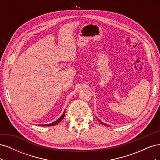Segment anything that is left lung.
I'll return each instance as SVG.
<instances>
[{"label":"left lung","mask_w":160,"mask_h":160,"mask_svg":"<svg viewBox=\"0 0 160 160\" xmlns=\"http://www.w3.org/2000/svg\"><path fill=\"white\" fill-rule=\"evenodd\" d=\"M98 120H99V119H98ZM99 122H100V121H99ZM100 123H102V124H103V123H102V122H100ZM104 125H105V124H104Z\"/></svg>","instance_id":"obj_1"}]
</instances>
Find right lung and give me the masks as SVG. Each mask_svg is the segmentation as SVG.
<instances>
[{
  "label": "right lung",
  "mask_w": 160,
  "mask_h": 160,
  "mask_svg": "<svg viewBox=\"0 0 160 160\" xmlns=\"http://www.w3.org/2000/svg\"><path fill=\"white\" fill-rule=\"evenodd\" d=\"M65 111H64L63 112V114L62 115V116L61 117L59 118V119H58L56 122H53V123H50V124H47V125H41V126H53V125H57V124H58L64 118V117H65Z\"/></svg>",
  "instance_id": "right-lung-1"
}]
</instances>
